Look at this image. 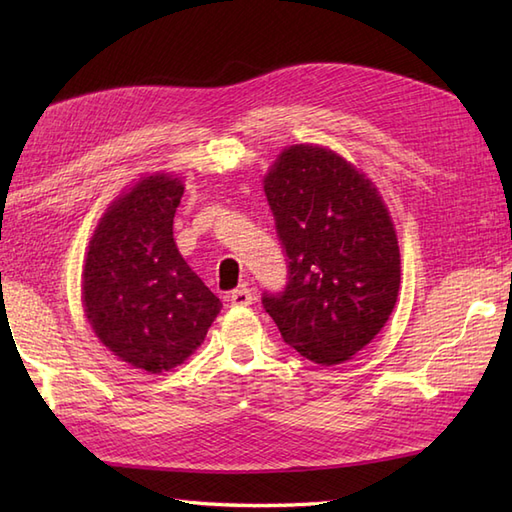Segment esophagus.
<instances>
[{"instance_id":"34e87169","label":"esophagus","mask_w":512,"mask_h":512,"mask_svg":"<svg viewBox=\"0 0 512 512\" xmlns=\"http://www.w3.org/2000/svg\"><path fill=\"white\" fill-rule=\"evenodd\" d=\"M252 291L247 289V286H241V289H234L232 293H228V302L232 306H249L252 304Z\"/></svg>"}]
</instances>
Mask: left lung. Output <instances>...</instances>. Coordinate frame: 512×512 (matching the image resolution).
<instances>
[{
	"label": "left lung",
	"mask_w": 512,
	"mask_h": 512,
	"mask_svg": "<svg viewBox=\"0 0 512 512\" xmlns=\"http://www.w3.org/2000/svg\"><path fill=\"white\" fill-rule=\"evenodd\" d=\"M286 284L263 306L286 345L317 365L352 358L393 313L400 247L378 191L323 147L284 149L265 178Z\"/></svg>",
	"instance_id": "left-lung-1"
}]
</instances>
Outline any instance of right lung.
<instances>
[{"instance_id": "add662e5", "label": "right lung", "mask_w": 512, "mask_h": 512, "mask_svg": "<svg viewBox=\"0 0 512 512\" xmlns=\"http://www.w3.org/2000/svg\"><path fill=\"white\" fill-rule=\"evenodd\" d=\"M182 193L178 178L149 176L117 199L82 273L84 310L99 341L149 373L184 363L221 310L173 241Z\"/></svg>"}]
</instances>
